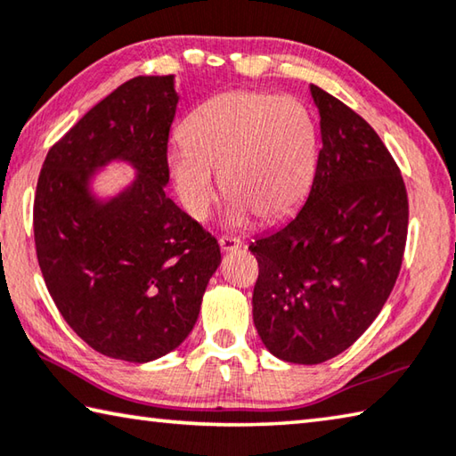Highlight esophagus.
Listing matches in <instances>:
<instances>
[{
  "instance_id": "34e87169",
  "label": "esophagus",
  "mask_w": 456,
  "mask_h": 456,
  "mask_svg": "<svg viewBox=\"0 0 456 456\" xmlns=\"http://www.w3.org/2000/svg\"><path fill=\"white\" fill-rule=\"evenodd\" d=\"M219 247H221V251L231 253V251L241 249V241H239V239H235V237H221Z\"/></svg>"
}]
</instances>
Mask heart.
Segmentation results:
<instances>
[{
    "mask_svg": "<svg viewBox=\"0 0 456 456\" xmlns=\"http://www.w3.org/2000/svg\"><path fill=\"white\" fill-rule=\"evenodd\" d=\"M183 145L167 157L181 205L193 219H207L217 201V175L231 197L235 225L251 213L279 223L307 200L317 171L319 139L307 107L293 97L265 91H227L187 115Z\"/></svg>",
    "mask_w": 456,
    "mask_h": 456,
    "instance_id": "obj_1",
    "label": "heart"
}]
</instances>
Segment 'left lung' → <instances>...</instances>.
<instances>
[{
	"mask_svg": "<svg viewBox=\"0 0 456 456\" xmlns=\"http://www.w3.org/2000/svg\"><path fill=\"white\" fill-rule=\"evenodd\" d=\"M322 147L307 201L256 239L253 321L287 362L319 365L365 333L399 277L409 227L401 171L377 131L311 86Z\"/></svg>",
	"mask_w": 456,
	"mask_h": 456,
	"instance_id": "left-lung-1",
	"label": "left lung"
}]
</instances>
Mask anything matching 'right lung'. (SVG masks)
Listing matches in <instances>:
<instances>
[{"mask_svg": "<svg viewBox=\"0 0 456 456\" xmlns=\"http://www.w3.org/2000/svg\"><path fill=\"white\" fill-rule=\"evenodd\" d=\"M177 102L173 76L126 81L49 149L37 179L33 237L47 291L111 359L147 362L183 343L221 263L217 239L165 195ZM111 160L138 175L99 202L88 181Z\"/></svg>", "mask_w": 456, "mask_h": 456, "instance_id": "1", "label": "right lung"}]
</instances>
